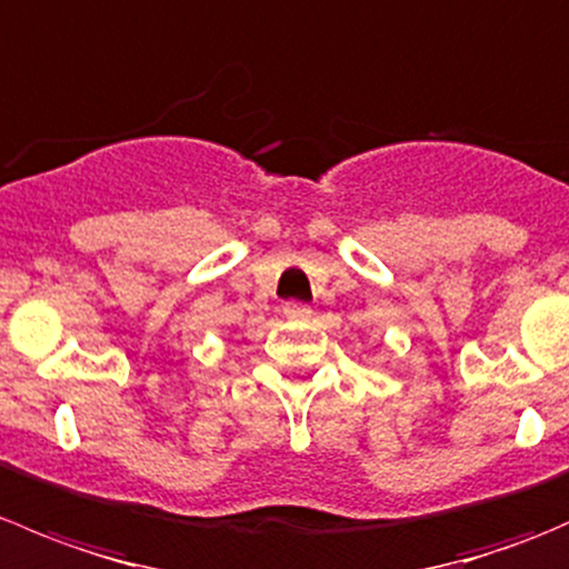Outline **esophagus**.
Instances as JSON below:
<instances>
[{
	"mask_svg": "<svg viewBox=\"0 0 569 569\" xmlns=\"http://www.w3.org/2000/svg\"><path fill=\"white\" fill-rule=\"evenodd\" d=\"M283 313L286 319H297V321H306L311 317V306H306V302H297V300H289L283 306Z\"/></svg>",
	"mask_w": 569,
	"mask_h": 569,
	"instance_id": "esophagus-1",
	"label": "esophagus"
}]
</instances>
